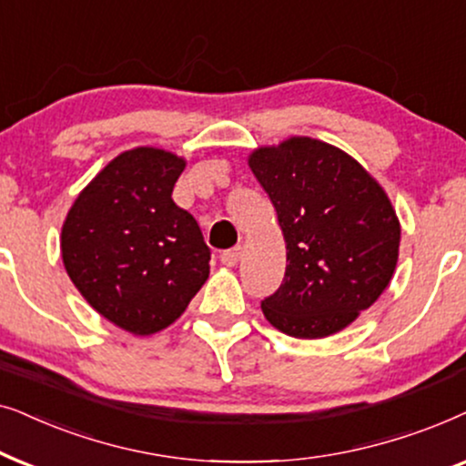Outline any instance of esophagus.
<instances>
[{
	"label": "esophagus",
	"instance_id": "esophagus-1",
	"mask_svg": "<svg viewBox=\"0 0 466 466\" xmlns=\"http://www.w3.org/2000/svg\"><path fill=\"white\" fill-rule=\"evenodd\" d=\"M240 256H243V251H240L238 247H234V249L223 251L221 256H219V259H221V264H223V266H237V264H238V259H240Z\"/></svg>",
	"mask_w": 466,
	"mask_h": 466
}]
</instances>
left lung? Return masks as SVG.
I'll list each match as a JSON object with an SVG mask.
<instances>
[{
  "instance_id": "obj_1",
  "label": "left lung",
  "mask_w": 466,
  "mask_h": 466,
  "mask_svg": "<svg viewBox=\"0 0 466 466\" xmlns=\"http://www.w3.org/2000/svg\"><path fill=\"white\" fill-rule=\"evenodd\" d=\"M249 168L288 249L281 288L262 300L266 319L296 339L343 330L394 275L400 223L392 202L351 155L307 136L256 148Z\"/></svg>"
}]
</instances>
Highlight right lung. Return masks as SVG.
Wrapping results in <instances>:
<instances>
[{"mask_svg": "<svg viewBox=\"0 0 466 466\" xmlns=\"http://www.w3.org/2000/svg\"><path fill=\"white\" fill-rule=\"evenodd\" d=\"M185 159L155 147L115 157L74 200L61 258L96 311L147 337L181 318L208 279L200 226L172 200Z\"/></svg>", "mask_w": 466, "mask_h": 466, "instance_id": "1", "label": "right lung"}]
</instances>
